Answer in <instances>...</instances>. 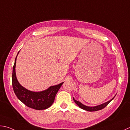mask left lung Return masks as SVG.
Returning <instances> with one entry per match:
<instances>
[{
    "label": "left lung",
    "instance_id": "8db88e82",
    "mask_svg": "<svg viewBox=\"0 0 130 130\" xmlns=\"http://www.w3.org/2000/svg\"><path fill=\"white\" fill-rule=\"evenodd\" d=\"M116 94L115 95V96H116ZM115 96L111 99L110 100H109L106 102H105L104 104H102L101 105H97V106H86V105H85L84 104H83L82 102H80L79 101H77V100H76L73 97V101H75V102L76 104L77 105V106H79V107H80L81 109H82L83 110H85L88 111H98V110H101L102 109H104V107H106L107 105H108L110 102L112 100L114 99Z\"/></svg>",
    "mask_w": 130,
    "mask_h": 130
}]
</instances>
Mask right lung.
I'll return each mask as SVG.
<instances>
[{
  "instance_id": "right-lung-1",
  "label": "right lung",
  "mask_w": 130,
  "mask_h": 130,
  "mask_svg": "<svg viewBox=\"0 0 130 130\" xmlns=\"http://www.w3.org/2000/svg\"><path fill=\"white\" fill-rule=\"evenodd\" d=\"M19 53V51L18 55ZM18 55L14 60L12 75V87L14 93L20 101L29 107L39 110L48 108L53 104L55 95L63 82L40 92H33L26 89L20 84L16 77L15 68Z\"/></svg>"
}]
</instances>
